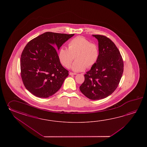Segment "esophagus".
Instances as JSON below:
<instances>
[{
  "instance_id": "1",
  "label": "esophagus",
  "mask_w": 147,
  "mask_h": 147,
  "mask_svg": "<svg viewBox=\"0 0 147 147\" xmlns=\"http://www.w3.org/2000/svg\"><path fill=\"white\" fill-rule=\"evenodd\" d=\"M76 75H77V74H76V73H73V72H70V73H69V75H70V76Z\"/></svg>"
}]
</instances>
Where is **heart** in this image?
Returning <instances> with one entry per match:
<instances>
[{"mask_svg":"<svg viewBox=\"0 0 147 147\" xmlns=\"http://www.w3.org/2000/svg\"><path fill=\"white\" fill-rule=\"evenodd\" d=\"M58 59L63 66L69 68L74 58L71 69L76 72L82 71L90 68L97 63L99 57V48L96 44L82 36H78L70 41L68 48L61 47L59 50Z\"/></svg>","mask_w":147,"mask_h":147,"instance_id":"heart-1","label":"heart"}]
</instances>
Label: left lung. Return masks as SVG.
Masks as SVG:
<instances>
[{
	"mask_svg": "<svg viewBox=\"0 0 147 147\" xmlns=\"http://www.w3.org/2000/svg\"><path fill=\"white\" fill-rule=\"evenodd\" d=\"M98 41L99 57L96 64L84 75L80 90L91 100H100L113 94L123 71V61L115 44L109 38L92 34Z\"/></svg>",
	"mask_w": 147,
	"mask_h": 147,
	"instance_id": "1",
	"label": "left lung"
}]
</instances>
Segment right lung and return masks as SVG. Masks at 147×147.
<instances>
[{
    "label": "right lung",
    "instance_id": "obj_1",
    "mask_svg": "<svg viewBox=\"0 0 147 147\" xmlns=\"http://www.w3.org/2000/svg\"><path fill=\"white\" fill-rule=\"evenodd\" d=\"M74 36L46 32L25 46L20 58L21 76L26 88L35 96L48 98L61 87L69 74L61 65L55 49L59 50Z\"/></svg>",
    "mask_w": 147,
    "mask_h": 147
}]
</instances>
